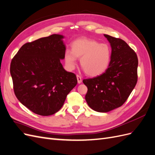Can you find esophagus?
Instances as JSON below:
<instances>
[{
  "mask_svg": "<svg viewBox=\"0 0 155 155\" xmlns=\"http://www.w3.org/2000/svg\"><path fill=\"white\" fill-rule=\"evenodd\" d=\"M77 79L78 83H81L82 82V78L80 76H79V75H77Z\"/></svg>",
  "mask_w": 155,
  "mask_h": 155,
  "instance_id": "1",
  "label": "esophagus"
}]
</instances>
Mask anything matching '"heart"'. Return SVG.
<instances>
[{
	"instance_id": "obj_1",
	"label": "heart",
	"mask_w": 155,
	"mask_h": 155,
	"mask_svg": "<svg viewBox=\"0 0 155 155\" xmlns=\"http://www.w3.org/2000/svg\"><path fill=\"white\" fill-rule=\"evenodd\" d=\"M71 47L72 50H67L64 55L65 63L69 68L72 69L76 66L77 58H81V67L88 76H100L109 67L111 50L108 45L81 37L73 41Z\"/></svg>"
}]
</instances>
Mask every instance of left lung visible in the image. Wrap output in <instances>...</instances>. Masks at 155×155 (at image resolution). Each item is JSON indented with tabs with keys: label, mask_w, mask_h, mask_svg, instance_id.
Returning a JSON list of instances; mask_svg holds the SVG:
<instances>
[{
	"label": "left lung",
	"mask_w": 155,
	"mask_h": 155,
	"mask_svg": "<svg viewBox=\"0 0 155 155\" xmlns=\"http://www.w3.org/2000/svg\"><path fill=\"white\" fill-rule=\"evenodd\" d=\"M112 48L109 67L100 76L83 80L87 87V104L94 110L107 112L122 105L138 81V60L135 51L120 38L104 35Z\"/></svg>",
	"instance_id": "8db88e82"
}]
</instances>
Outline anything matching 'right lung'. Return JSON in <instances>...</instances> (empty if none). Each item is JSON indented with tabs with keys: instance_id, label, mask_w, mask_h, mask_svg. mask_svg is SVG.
<instances>
[{
	"instance_id": "add662e5",
	"label": "right lung",
	"mask_w": 155,
	"mask_h": 155,
	"mask_svg": "<svg viewBox=\"0 0 155 155\" xmlns=\"http://www.w3.org/2000/svg\"><path fill=\"white\" fill-rule=\"evenodd\" d=\"M63 35L53 34L21 46L10 64L14 93L34 113L50 116L59 111L77 85L76 74L65 70Z\"/></svg>"
}]
</instances>
